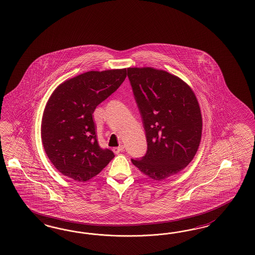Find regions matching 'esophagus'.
<instances>
[{
  "instance_id": "esophagus-1",
  "label": "esophagus",
  "mask_w": 255,
  "mask_h": 255,
  "mask_svg": "<svg viewBox=\"0 0 255 255\" xmlns=\"http://www.w3.org/2000/svg\"><path fill=\"white\" fill-rule=\"evenodd\" d=\"M124 149V145H121L120 147H113V151L116 153V154H119L120 152H122L123 150Z\"/></svg>"
}]
</instances>
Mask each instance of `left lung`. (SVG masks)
Returning a JSON list of instances; mask_svg holds the SVG:
<instances>
[{
	"mask_svg": "<svg viewBox=\"0 0 255 255\" xmlns=\"http://www.w3.org/2000/svg\"><path fill=\"white\" fill-rule=\"evenodd\" d=\"M147 138V153L131 162L154 180L176 175L192 162L202 135L196 96L183 80L163 70L128 68Z\"/></svg>",
	"mask_w": 255,
	"mask_h": 255,
	"instance_id": "8db88e82",
	"label": "left lung"
}]
</instances>
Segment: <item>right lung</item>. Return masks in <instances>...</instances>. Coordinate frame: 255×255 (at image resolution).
Returning <instances> with one entry per match:
<instances>
[{
	"label": "right lung",
	"mask_w": 255,
	"mask_h": 255,
	"mask_svg": "<svg viewBox=\"0 0 255 255\" xmlns=\"http://www.w3.org/2000/svg\"><path fill=\"white\" fill-rule=\"evenodd\" d=\"M124 69L90 71L55 89L44 110L41 137L55 168L77 181L98 175L115 157L99 146L93 114L122 85Z\"/></svg>",
	"instance_id": "1"
}]
</instances>
